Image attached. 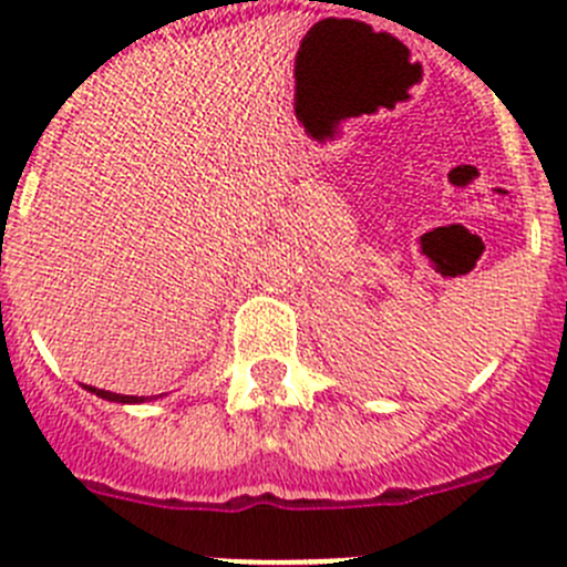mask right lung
<instances>
[{
  "label": "right lung",
  "mask_w": 567,
  "mask_h": 567,
  "mask_svg": "<svg viewBox=\"0 0 567 567\" xmlns=\"http://www.w3.org/2000/svg\"><path fill=\"white\" fill-rule=\"evenodd\" d=\"M89 391H94L97 396H103V400H111V403H142V396H128V394H114V391H103V389H94V385H89Z\"/></svg>",
  "instance_id": "add662e5"
}]
</instances>
